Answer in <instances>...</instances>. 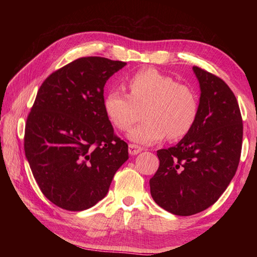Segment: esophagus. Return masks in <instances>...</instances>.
I'll return each mask as SVG.
<instances>
[{"instance_id":"esophagus-1","label":"esophagus","mask_w":257,"mask_h":257,"mask_svg":"<svg viewBox=\"0 0 257 257\" xmlns=\"http://www.w3.org/2000/svg\"><path fill=\"white\" fill-rule=\"evenodd\" d=\"M142 151H143V150H142L141 146L134 145V144H130V145H129V154H130V155H137V154L141 153Z\"/></svg>"}]
</instances>
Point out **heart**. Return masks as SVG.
I'll return each mask as SVG.
<instances>
[{
    "instance_id": "heart-1",
    "label": "heart",
    "mask_w": 257,
    "mask_h": 257,
    "mask_svg": "<svg viewBox=\"0 0 257 257\" xmlns=\"http://www.w3.org/2000/svg\"><path fill=\"white\" fill-rule=\"evenodd\" d=\"M129 94L111 89L104 98V110L119 130H129L141 116L144 121L128 134L139 145H152L167 136L184 138L198 115V98L193 88L153 68L143 69L127 79Z\"/></svg>"
}]
</instances>
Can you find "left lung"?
Here are the masks:
<instances>
[{
	"label": "left lung",
	"instance_id": "left-lung-1",
	"mask_svg": "<svg viewBox=\"0 0 257 257\" xmlns=\"http://www.w3.org/2000/svg\"><path fill=\"white\" fill-rule=\"evenodd\" d=\"M198 115L176 146L158 151L160 167L151 178L154 202L176 215L188 216L213 205L237 171L242 120L238 102L225 82L198 67Z\"/></svg>",
	"mask_w": 257,
	"mask_h": 257
}]
</instances>
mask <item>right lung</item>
Wrapping results in <instances>:
<instances>
[{"instance_id": "right-lung-1", "label": "right lung", "mask_w": 257, "mask_h": 257, "mask_svg": "<svg viewBox=\"0 0 257 257\" xmlns=\"http://www.w3.org/2000/svg\"><path fill=\"white\" fill-rule=\"evenodd\" d=\"M80 58L46 78L25 129V153L42 193L56 206L84 211L106 196L129 159L104 110V86L125 66Z\"/></svg>"}]
</instances>
